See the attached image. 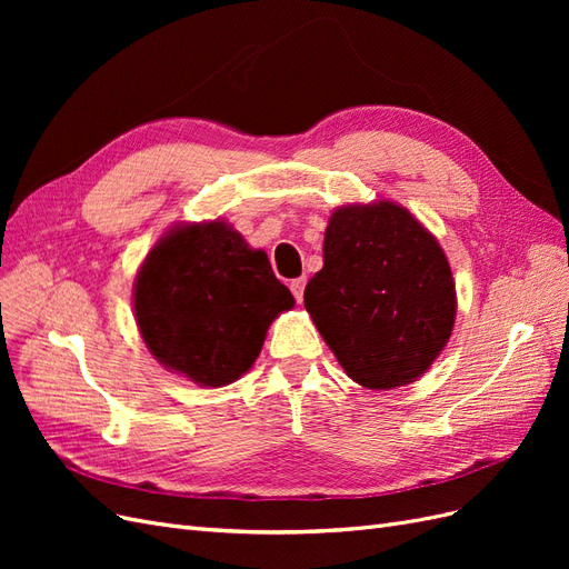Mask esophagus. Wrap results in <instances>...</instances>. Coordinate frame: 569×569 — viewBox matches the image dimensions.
Returning <instances> with one entry per match:
<instances>
[{
  "mask_svg": "<svg viewBox=\"0 0 569 569\" xmlns=\"http://www.w3.org/2000/svg\"><path fill=\"white\" fill-rule=\"evenodd\" d=\"M289 289H291V295H295V299L301 303V301H303V289H306V278L291 280V282H289Z\"/></svg>",
  "mask_w": 569,
  "mask_h": 569,
  "instance_id": "esophagus-1",
  "label": "esophagus"
}]
</instances>
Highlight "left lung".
<instances>
[{
    "instance_id": "obj_1",
    "label": "left lung",
    "mask_w": 569,
    "mask_h": 569,
    "mask_svg": "<svg viewBox=\"0 0 569 569\" xmlns=\"http://www.w3.org/2000/svg\"><path fill=\"white\" fill-rule=\"evenodd\" d=\"M318 332L353 382L387 391L416 382L456 322V284L437 237L393 201L330 216L322 270L303 291Z\"/></svg>"
}]
</instances>
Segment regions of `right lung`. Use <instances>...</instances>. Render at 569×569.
Segmentation results:
<instances>
[{"label":"right lung","instance_id":"1","mask_svg":"<svg viewBox=\"0 0 569 569\" xmlns=\"http://www.w3.org/2000/svg\"><path fill=\"white\" fill-rule=\"evenodd\" d=\"M132 301L151 356L199 387L239 380L270 322L295 308L266 251L251 249L226 220L168 230L137 272Z\"/></svg>","mask_w":569,"mask_h":569}]
</instances>
